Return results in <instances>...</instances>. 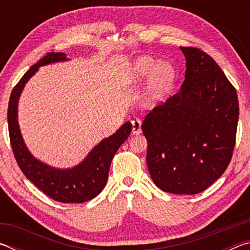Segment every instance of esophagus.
I'll use <instances>...</instances> for the list:
<instances>
[{"mask_svg": "<svg viewBox=\"0 0 250 250\" xmlns=\"http://www.w3.org/2000/svg\"><path fill=\"white\" fill-rule=\"evenodd\" d=\"M141 125L142 122L140 119H134L132 120V133L133 134H139L141 132Z\"/></svg>", "mask_w": 250, "mask_h": 250, "instance_id": "34e87169", "label": "esophagus"}]
</instances>
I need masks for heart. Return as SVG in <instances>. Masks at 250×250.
Wrapping results in <instances>:
<instances>
[{"instance_id":"obj_1","label":"heart","mask_w":250,"mask_h":250,"mask_svg":"<svg viewBox=\"0 0 250 250\" xmlns=\"http://www.w3.org/2000/svg\"><path fill=\"white\" fill-rule=\"evenodd\" d=\"M152 70V76L149 84V96L151 99H156L166 92L172 80V69L167 64H158L150 57H141L135 61L131 69V79L137 82L146 78Z\"/></svg>"}]
</instances>
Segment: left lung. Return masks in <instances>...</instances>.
Instances as JSON below:
<instances>
[{
	"mask_svg": "<svg viewBox=\"0 0 250 250\" xmlns=\"http://www.w3.org/2000/svg\"><path fill=\"white\" fill-rule=\"evenodd\" d=\"M181 49L186 58L181 91L147 113L142 131L155 185L168 193L197 194L230 163L239 104L235 87L209 55Z\"/></svg>",
	"mask_w": 250,
	"mask_h": 250,
	"instance_id": "obj_1",
	"label": "left lung"
}]
</instances>
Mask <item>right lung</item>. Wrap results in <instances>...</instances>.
I'll return each instance as SVG.
<instances>
[{
    "label": "right lung",
    "mask_w": 250,
    "mask_h": 250,
    "mask_svg": "<svg viewBox=\"0 0 250 250\" xmlns=\"http://www.w3.org/2000/svg\"><path fill=\"white\" fill-rule=\"evenodd\" d=\"M61 61H66L65 54L54 52L46 54L15 84L7 108L8 134L21 171L36 188L57 202L83 203L96 197L104 189L113 155L128 139L132 125L125 122L115 134L95 146L82 164L70 170H56L34 159L25 146L19 129L18 100L24 84L39 70L40 66Z\"/></svg>",
    "instance_id": "right-lung-1"
}]
</instances>
